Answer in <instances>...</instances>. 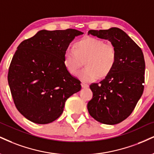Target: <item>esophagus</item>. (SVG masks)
I'll return each mask as SVG.
<instances>
[{
	"mask_svg": "<svg viewBox=\"0 0 154 154\" xmlns=\"http://www.w3.org/2000/svg\"><path fill=\"white\" fill-rule=\"evenodd\" d=\"M81 86H82V88H88V87H89V85L86 84V83L82 82V83H81Z\"/></svg>",
	"mask_w": 154,
	"mask_h": 154,
	"instance_id": "esophagus-1",
	"label": "esophagus"
}]
</instances>
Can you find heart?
<instances>
[{
  "label": "heart",
  "instance_id": "b5f03b06",
  "mask_svg": "<svg viewBox=\"0 0 154 154\" xmlns=\"http://www.w3.org/2000/svg\"><path fill=\"white\" fill-rule=\"evenodd\" d=\"M73 47L74 50L67 49L64 54V64L71 75L77 74L82 62L85 67L77 76L84 82L105 79L113 71L118 60L113 44L97 37L86 36L75 42Z\"/></svg>",
  "mask_w": 154,
  "mask_h": 154
}]
</instances>
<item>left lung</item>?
Segmentation results:
<instances>
[{
  "instance_id": "8db88e82",
  "label": "left lung",
  "mask_w": 154,
  "mask_h": 154,
  "mask_svg": "<svg viewBox=\"0 0 154 154\" xmlns=\"http://www.w3.org/2000/svg\"><path fill=\"white\" fill-rule=\"evenodd\" d=\"M88 34L108 39L117 49L113 71L100 83L90 85L92 98L88 110L94 119L103 124L119 123L132 113L144 89L145 61L140 48L118 28L90 30Z\"/></svg>"
}]
</instances>
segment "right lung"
Listing matches in <instances>:
<instances>
[{
    "label": "right lung",
    "mask_w": 154,
    "mask_h": 154,
    "mask_svg": "<svg viewBox=\"0 0 154 154\" xmlns=\"http://www.w3.org/2000/svg\"><path fill=\"white\" fill-rule=\"evenodd\" d=\"M78 30L39 31L17 47L9 66L8 82L20 113L38 124L57 120L66 100L81 90L80 81L64 64V54Z\"/></svg>",
    "instance_id": "1"
}]
</instances>
